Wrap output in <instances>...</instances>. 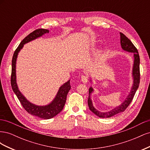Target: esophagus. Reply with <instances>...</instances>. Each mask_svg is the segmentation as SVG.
I'll list each match as a JSON object with an SVG mask.
<instances>
[{
    "label": "esophagus",
    "mask_w": 150,
    "mask_h": 150,
    "mask_svg": "<svg viewBox=\"0 0 150 150\" xmlns=\"http://www.w3.org/2000/svg\"><path fill=\"white\" fill-rule=\"evenodd\" d=\"M81 81H82V82L84 84L87 83L88 81V76H81Z\"/></svg>",
    "instance_id": "obj_1"
}]
</instances>
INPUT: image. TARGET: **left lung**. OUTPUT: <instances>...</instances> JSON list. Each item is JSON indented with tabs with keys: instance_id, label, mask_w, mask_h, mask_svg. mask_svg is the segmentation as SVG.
Returning a JSON list of instances; mask_svg holds the SVG:
<instances>
[{
	"instance_id": "1",
	"label": "left lung",
	"mask_w": 150,
	"mask_h": 150,
	"mask_svg": "<svg viewBox=\"0 0 150 150\" xmlns=\"http://www.w3.org/2000/svg\"><path fill=\"white\" fill-rule=\"evenodd\" d=\"M120 42L122 49L124 51L133 53L134 62L133 65L132 69V77L133 79V83L132 84V87L131 88L130 92L128 96L126 97L125 100L120 104V106H117L112 110L107 111V112H101L97 110L93 106V104L91 98V94L94 89L92 87H90L89 89V98L88 100V106L90 111H91L94 115H96L99 117L103 118H107V117H111L115 116L120 112H123L126 109L129 105L131 102L132 101L134 94L139 87V79H140V73H139V56L138 52L137 49L135 47L133 44L131 42V40L126 37V36L122 33H120ZM91 82H92L91 79H90Z\"/></svg>"
}]
</instances>
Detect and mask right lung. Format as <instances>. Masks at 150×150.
Segmentation results:
<instances>
[{"instance_id": "obj_1", "label": "right lung", "mask_w": 150, "mask_h": 150, "mask_svg": "<svg viewBox=\"0 0 150 150\" xmlns=\"http://www.w3.org/2000/svg\"><path fill=\"white\" fill-rule=\"evenodd\" d=\"M49 30L47 29H36L33 33L29 34L22 40L19 46L15 51L12 57V74H11V86L13 91L14 92L17 98L19 99L22 106L28 111L29 114L38 116L40 118L48 120L58 115L64 106L66 101V97L68 92L71 89L70 80L63 84L58 90V92L56 97L52 101V102L47 105L38 106L30 103L25 98V97L21 93L17 84L16 81V61L18 54L21 50L24 47V45L28 43L32 40H35L44 34L49 33Z\"/></svg>"}]
</instances>
